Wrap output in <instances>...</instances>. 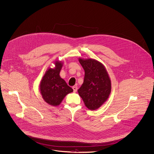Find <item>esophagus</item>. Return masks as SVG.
I'll list each match as a JSON object with an SVG mask.
<instances>
[{
    "label": "esophagus",
    "instance_id": "esophagus-1",
    "mask_svg": "<svg viewBox=\"0 0 154 154\" xmlns=\"http://www.w3.org/2000/svg\"><path fill=\"white\" fill-rule=\"evenodd\" d=\"M72 89H73V91H74V92H77V87L76 86H73L72 87Z\"/></svg>",
    "mask_w": 154,
    "mask_h": 154
}]
</instances>
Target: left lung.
I'll use <instances>...</instances> for the list:
<instances>
[{
  "label": "left lung",
  "mask_w": 154,
  "mask_h": 154,
  "mask_svg": "<svg viewBox=\"0 0 154 154\" xmlns=\"http://www.w3.org/2000/svg\"><path fill=\"white\" fill-rule=\"evenodd\" d=\"M79 61L85 72L79 94L88 109L97 110L109 98L112 89L110 79L105 66L99 61L82 58Z\"/></svg>",
  "instance_id": "left-lung-1"
}]
</instances>
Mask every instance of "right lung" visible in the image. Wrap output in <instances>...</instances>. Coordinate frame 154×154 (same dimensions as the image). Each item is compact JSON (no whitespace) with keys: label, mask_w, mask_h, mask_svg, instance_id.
<instances>
[{"label":"right lung","mask_w":154,"mask_h":154,"mask_svg":"<svg viewBox=\"0 0 154 154\" xmlns=\"http://www.w3.org/2000/svg\"><path fill=\"white\" fill-rule=\"evenodd\" d=\"M55 67L48 68L43 76L39 85V90L44 100L52 106H59L65 96L73 92L59 74L63 62L56 60Z\"/></svg>","instance_id":"add662e5"}]
</instances>
